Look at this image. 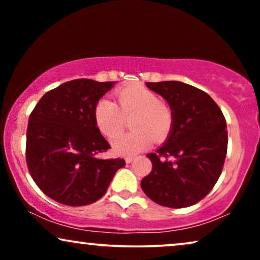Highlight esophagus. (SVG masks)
I'll use <instances>...</instances> for the list:
<instances>
[{"label": "esophagus", "instance_id": "34e87169", "mask_svg": "<svg viewBox=\"0 0 260 260\" xmlns=\"http://www.w3.org/2000/svg\"><path fill=\"white\" fill-rule=\"evenodd\" d=\"M125 162H126V163L134 162V157H126V158H125Z\"/></svg>", "mask_w": 260, "mask_h": 260}]
</instances>
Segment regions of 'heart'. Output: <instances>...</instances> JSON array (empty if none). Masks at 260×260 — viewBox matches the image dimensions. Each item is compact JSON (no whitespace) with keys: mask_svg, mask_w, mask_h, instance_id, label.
Masks as SVG:
<instances>
[{"mask_svg":"<svg viewBox=\"0 0 260 260\" xmlns=\"http://www.w3.org/2000/svg\"><path fill=\"white\" fill-rule=\"evenodd\" d=\"M118 106L110 99H101L94 108V120L101 133L110 140L122 133L125 118L131 120L134 133L123 135L112 142L117 155L135 156L156 142L168 136L173 125L169 106L161 103L154 91L142 85H129L116 91Z\"/></svg>","mask_w":260,"mask_h":260,"instance_id":"b5f03b06","label":"heart"}]
</instances>
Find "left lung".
Here are the masks:
<instances>
[{
    "mask_svg": "<svg viewBox=\"0 0 260 260\" xmlns=\"http://www.w3.org/2000/svg\"><path fill=\"white\" fill-rule=\"evenodd\" d=\"M168 103L173 125L156 152L148 154L152 170L142 180L156 204L183 208L202 200L218 181L227 152L226 120L216 103L182 81L145 83Z\"/></svg>",
    "mask_w": 260,
    "mask_h": 260,
    "instance_id": "obj_1",
    "label": "left lung"
}]
</instances>
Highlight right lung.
Wrapping results in <instances>:
<instances>
[{
  "mask_svg": "<svg viewBox=\"0 0 260 260\" xmlns=\"http://www.w3.org/2000/svg\"><path fill=\"white\" fill-rule=\"evenodd\" d=\"M115 81L76 79L48 91L28 120L26 158L44 193L67 206L101 199L123 158L105 159L110 149L94 120V108Z\"/></svg>",
  "mask_w": 260,
  "mask_h": 260,
  "instance_id": "1",
  "label": "right lung"
}]
</instances>
